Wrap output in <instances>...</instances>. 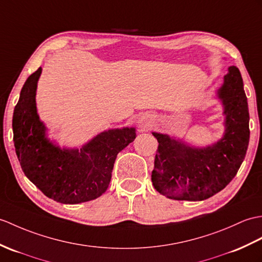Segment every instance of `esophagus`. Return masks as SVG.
<instances>
[{"instance_id": "34e87169", "label": "esophagus", "mask_w": 262, "mask_h": 262, "mask_svg": "<svg viewBox=\"0 0 262 262\" xmlns=\"http://www.w3.org/2000/svg\"><path fill=\"white\" fill-rule=\"evenodd\" d=\"M153 117L150 116V115H147V114H144L142 115L141 117H139L138 119V127L141 128L142 130H145V129H148L149 127L153 126Z\"/></svg>"}]
</instances>
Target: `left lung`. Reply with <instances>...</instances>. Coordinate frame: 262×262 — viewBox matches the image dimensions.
<instances>
[{"instance_id":"1","label":"left lung","mask_w":262,"mask_h":262,"mask_svg":"<svg viewBox=\"0 0 262 262\" xmlns=\"http://www.w3.org/2000/svg\"><path fill=\"white\" fill-rule=\"evenodd\" d=\"M217 98L226 115V130L220 141L193 147L165 134L153 133L159 142L151 182L168 199L203 201L226 187L245 160L250 138L249 109L240 70L231 66Z\"/></svg>"}]
</instances>
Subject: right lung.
<instances>
[{
	"label": "right lung",
	"instance_id": "obj_1",
	"mask_svg": "<svg viewBox=\"0 0 262 262\" xmlns=\"http://www.w3.org/2000/svg\"><path fill=\"white\" fill-rule=\"evenodd\" d=\"M41 67L23 84L14 108L13 142L23 173L57 202L77 204L99 198L108 188L115 160L136 138L133 127L98 134L80 149L60 148L46 136L36 113L35 91Z\"/></svg>",
	"mask_w": 262,
	"mask_h": 262
}]
</instances>
